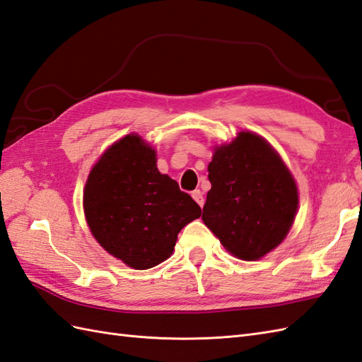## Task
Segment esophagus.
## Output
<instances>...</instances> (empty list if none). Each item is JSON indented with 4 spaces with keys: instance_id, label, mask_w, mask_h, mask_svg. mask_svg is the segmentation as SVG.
Listing matches in <instances>:
<instances>
[{
    "instance_id": "34e87169",
    "label": "esophagus",
    "mask_w": 362,
    "mask_h": 362,
    "mask_svg": "<svg viewBox=\"0 0 362 362\" xmlns=\"http://www.w3.org/2000/svg\"><path fill=\"white\" fill-rule=\"evenodd\" d=\"M192 198L198 202L199 207L204 206V195H202V192H201L199 189H198V190H193V192H192Z\"/></svg>"
}]
</instances>
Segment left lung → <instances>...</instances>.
<instances>
[{
    "mask_svg": "<svg viewBox=\"0 0 362 362\" xmlns=\"http://www.w3.org/2000/svg\"><path fill=\"white\" fill-rule=\"evenodd\" d=\"M211 189L202 221L233 257L257 261L284 241L298 210V187L266 139L240 132L218 146L207 167Z\"/></svg>",
    "mask_w": 362,
    "mask_h": 362,
    "instance_id": "obj_1",
    "label": "left lung"
}]
</instances>
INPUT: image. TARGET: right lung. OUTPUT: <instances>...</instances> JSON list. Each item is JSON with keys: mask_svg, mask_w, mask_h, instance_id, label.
Segmentation results:
<instances>
[{"mask_svg": "<svg viewBox=\"0 0 362 362\" xmlns=\"http://www.w3.org/2000/svg\"><path fill=\"white\" fill-rule=\"evenodd\" d=\"M84 215L95 240L129 267L146 270L170 257L201 207L160 173L156 152L136 134L112 144L84 187Z\"/></svg>", "mask_w": 362, "mask_h": 362, "instance_id": "1", "label": "right lung"}]
</instances>
